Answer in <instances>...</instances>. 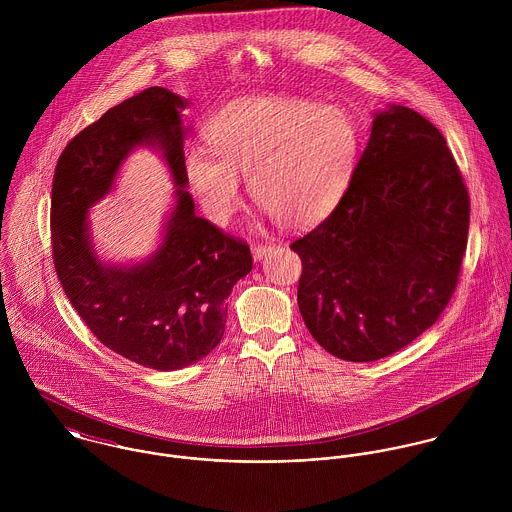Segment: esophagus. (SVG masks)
I'll return each instance as SVG.
<instances>
[{"label":"esophagus","mask_w":512,"mask_h":512,"mask_svg":"<svg viewBox=\"0 0 512 512\" xmlns=\"http://www.w3.org/2000/svg\"><path fill=\"white\" fill-rule=\"evenodd\" d=\"M272 248H274V244H254L252 246V258H254V262H260V260H264L266 256H268V252H272Z\"/></svg>","instance_id":"34e87169"}]
</instances>
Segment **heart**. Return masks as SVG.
<instances>
[{
    "label": "heart",
    "instance_id": "obj_1",
    "mask_svg": "<svg viewBox=\"0 0 512 512\" xmlns=\"http://www.w3.org/2000/svg\"><path fill=\"white\" fill-rule=\"evenodd\" d=\"M211 151L183 155L189 191L215 224L242 207V179L254 201L284 228L325 219L347 193L361 147L357 120L341 106L295 96H248L222 106L205 126Z\"/></svg>",
    "mask_w": 512,
    "mask_h": 512
}]
</instances>
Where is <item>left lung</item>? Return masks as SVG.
Instances as JSON below:
<instances>
[{"label": "left lung", "mask_w": 512, "mask_h": 512, "mask_svg": "<svg viewBox=\"0 0 512 512\" xmlns=\"http://www.w3.org/2000/svg\"><path fill=\"white\" fill-rule=\"evenodd\" d=\"M469 195L438 128L388 104L335 211L292 244L313 339L353 363L384 359L438 321L467 246Z\"/></svg>", "instance_id": "obj_1"}]
</instances>
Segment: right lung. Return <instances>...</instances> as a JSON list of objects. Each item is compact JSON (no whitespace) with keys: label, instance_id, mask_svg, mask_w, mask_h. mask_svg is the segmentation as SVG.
Listing matches in <instances>:
<instances>
[{"label":"right lung","instance_id":"obj_1","mask_svg":"<svg viewBox=\"0 0 512 512\" xmlns=\"http://www.w3.org/2000/svg\"><path fill=\"white\" fill-rule=\"evenodd\" d=\"M189 104L151 86L110 108L65 147L51 199L55 270L76 313L108 349L163 372L195 365L219 345L226 297L252 270L244 242L195 215L183 175ZM142 146L164 159L174 203L151 255L112 263L97 252L89 209L113 190L123 163Z\"/></svg>","mask_w":512,"mask_h":512}]
</instances>
